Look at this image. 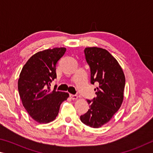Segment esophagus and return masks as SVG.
I'll use <instances>...</instances> for the list:
<instances>
[{
  "instance_id": "esophagus-1",
  "label": "esophagus",
  "mask_w": 153,
  "mask_h": 153,
  "mask_svg": "<svg viewBox=\"0 0 153 153\" xmlns=\"http://www.w3.org/2000/svg\"><path fill=\"white\" fill-rule=\"evenodd\" d=\"M70 96H71L72 100H76L78 99V96H77L76 95H72L71 94V95H70Z\"/></svg>"
}]
</instances>
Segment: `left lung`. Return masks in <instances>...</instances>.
<instances>
[{
	"label": "left lung",
	"instance_id": "8db88e82",
	"mask_svg": "<svg viewBox=\"0 0 153 153\" xmlns=\"http://www.w3.org/2000/svg\"><path fill=\"white\" fill-rule=\"evenodd\" d=\"M85 58L91 70V82H99L97 97L87 100L89 109L80 119L94 128L109 122L118 111L124 100L125 76L122 67L108 50L101 48H86Z\"/></svg>",
	"mask_w": 153,
	"mask_h": 153
}]
</instances>
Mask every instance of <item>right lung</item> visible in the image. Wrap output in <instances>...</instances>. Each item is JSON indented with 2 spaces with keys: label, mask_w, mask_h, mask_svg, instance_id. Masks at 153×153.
Listing matches in <instances>:
<instances>
[{
  "label": "right lung",
  "mask_w": 153,
  "mask_h": 153,
  "mask_svg": "<svg viewBox=\"0 0 153 153\" xmlns=\"http://www.w3.org/2000/svg\"><path fill=\"white\" fill-rule=\"evenodd\" d=\"M65 48H54L35 53L23 66L18 80V90L23 105L35 121L47 124L56 119L61 103L68 93L50 90L56 78V66Z\"/></svg>",
  "instance_id": "add662e5"
}]
</instances>
